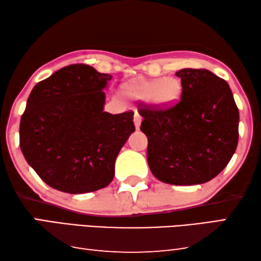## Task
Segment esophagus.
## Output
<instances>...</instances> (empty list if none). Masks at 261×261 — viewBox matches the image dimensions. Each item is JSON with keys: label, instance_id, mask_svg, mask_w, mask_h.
Segmentation results:
<instances>
[{"label": "esophagus", "instance_id": "obj_1", "mask_svg": "<svg viewBox=\"0 0 261 261\" xmlns=\"http://www.w3.org/2000/svg\"><path fill=\"white\" fill-rule=\"evenodd\" d=\"M134 122H135L136 129H139V127H140V123H141V115L139 114V113H138V112H136V113H135Z\"/></svg>", "mask_w": 261, "mask_h": 261}]
</instances>
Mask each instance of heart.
<instances>
[{"label": "heart", "mask_w": 261, "mask_h": 261, "mask_svg": "<svg viewBox=\"0 0 261 261\" xmlns=\"http://www.w3.org/2000/svg\"><path fill=\"white\" fill-rule=\"evenodd\" d=\"M123 89L127 97L140 101L150 100L160 108L174 106L182 94L181 82L173 77L137 81L126 84Z\"/></svg>", "instance_id": "1"}]
</instances>
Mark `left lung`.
Listing matches in <instances>:
<instances>
[{"mask_svg": "<svg viewBox=\"0 0 261 261\" xmlns=\"http://www.w3.org/2000/svg\"><path fill=\"white\" fill-rule=\"evenodd\" d=\"M180 101L165 110L143 106L140 130L148 139L151 173L165 184L210 181L235 153L240 114L228 83L210 70L184 68Z\"/></svg>", "mask_w": 261, "mask_h": 261, "instance_id": "1", "label": "left lung"}]
</instances>
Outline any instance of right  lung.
<instances>
[{"label":"right lung","instance_id":"1","mask_svg":"<svg viewBox=\"0 0 261 261\" xmlns=\"http://www.w3.org/2000/svg\"><path fill=\"white\" fill-rule=\"evenodd\" d=\"M111 80L89 65H69L37 83L28 97L20 149L57 191L94 192L114 178L117 155L136 127L134 112H103L102 90Z\"/></svg>","mask_w":261,"mask_h":261}]
</instances>
